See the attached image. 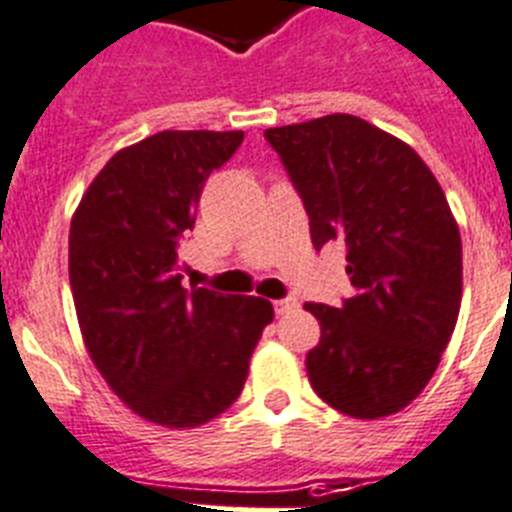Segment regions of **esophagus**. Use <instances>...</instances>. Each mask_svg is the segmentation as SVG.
<instances>
[{"instance_id": "esophagus-1", "label": "esophagus", "mask_w": 512, "mask_h": 512, "mask_svg": "<svg viewBox=\"0 0 512 512\" xmlns=\"http://www.w3.org/2000/svg\"><path fill=\"white\" fill-rule=\"evenodd\" d=\"M295 308H298V301H295V298H280V301H274V311H277V316L290 314V311H295Z\"/></svg>"}]
</instances>
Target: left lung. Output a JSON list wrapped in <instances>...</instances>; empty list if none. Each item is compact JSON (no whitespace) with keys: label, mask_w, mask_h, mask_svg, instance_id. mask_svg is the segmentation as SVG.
I'll use <instances>...</instances> for the list:
<instances>
[{"label":"left lung","mask_w":512,"mask_h":512,"mask_svg":"<svg viewBox=\"0 0 512 512\" xmlns=\"http://www.w3.org/2000/svg\"><path fill=\"white\" fill-rule=\"evenodd\" d=\"M264 138L301 193L311 243H342L356 287L340 308L306 303L322 327L308 382L345 416L403 411L437 371L463 293L458 222L437 177L408 143L353 114Z\"/></svg>","instance_id":"1"}]
</instances>
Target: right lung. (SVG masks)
<instances>
[{
  "mask_svg": "<svg viewBox=\"0 0 512 512\" xmlns=\"http://www.w3.org/2000/svg\"><path fill=\"white\" fill-rule=\"evenodd\" d=\"M243 130H162L104 164L70 222V287L80 335L130 411L193 429L238 400L272 303L185 290L177 243L193 230L206 177Z\"/></svg>",
  "mask_w": 512,
  "mask_h": 512,
  "instance_id": "obj_1",
  "label": "right lung"
}]
</instances>
